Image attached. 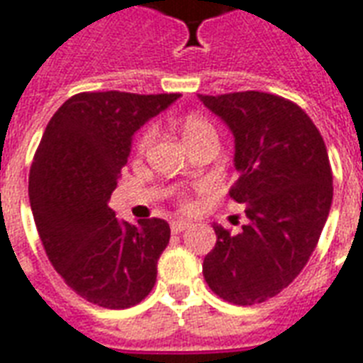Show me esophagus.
<instances>
[{
  "instance_id": "1",
  "label": "esophagus",
  "mask_w": 363,
  "mask_h": 363,
  "mask_svg": "<svg viewBox=\"0 0 363 363\" xmlns=\"http://www.w3.org/2000/svg\"><path fill=\"white\" fill-rule=\"evenodd\" d=\"M189 226V222L184 220V218H179V220H172L170 222V228L174 234H179V232H184L185 228Z\"/></svg>"
}]
</instances>
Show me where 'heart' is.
Instances as JSON below:
<instances>
[{
  "instance_id": "heart-1",
  "label": "heart",
  "mask_w": 363,
  "mask_h": 363,
  "mask_svg": "<svg viewBox=\"0 0 363 363\" xmlns=\"http://www.w3.org/2000/svg\"><path fill=\"white\" fill-rule=\"evenodd\" d=\"M208 131H214V129L207 120H203V118H199V116H189V118H185L184 121L185 143L193 141V139H197V137L208 133ZM152 139H155V125L145 127V129H143V133L139 135V139H137V149L145 150L147 147H149L150 143H152Z\"/></svg>"
}]
</instances>
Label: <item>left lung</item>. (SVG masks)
I'll use <instances>...</instances> for the list:
<instances>
[{"instance_id": "obj_1", "label": "left lung", "mask_w": 363, "mask_h": 363, "mask_svg": "<svg viewBox=\"0 0 363 363\" xmlns=\"http://www.w3.org/2000/svg\"><path fill=\"white\" fill-rule=\"evenodd\" d=\"M234 135L238 182L230 197L245 205L238 234L218 224L203 277L222 300L253 306L282 292L315 250L333 203V172L319 129L300 106L259 91L199 94Z\"/></svg>"}]
</instances>
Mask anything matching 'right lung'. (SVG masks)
Here are the masks:
<instances>
[{"label":"right lung","mask_w":363,"mask_h":363,"mask_svg":"<svg viewBox=\"0 0 363 363\" xmlns=\"http://www.w3.org/2000/svg\"><path fill=\"white\" fill-rule=\"evenodd\" d=\"M178 98L75 94L54 113L34 155L28 199L48 259L73 292L100 308H131L155 286L168 222L118 220L108 203L133 135Z\"/></svg>","instance_id":"add662e5"}]
</instances>
